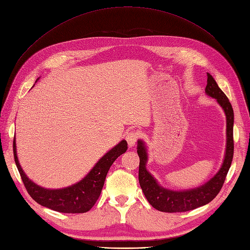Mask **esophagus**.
I'll list each match as a JSON object with an SVG mask.
<instances>
[{"mask_svg": "<svg viewBox=\"0 0 250 250\" xmlns=\"http://www.w3.org/2000/svg\"><path fill=\"white\" fill-rule=\"evenodd\" d=\"M139 139H140V133L135 130H132L126 134V141L130 147L134 146V144L138 142Z\"/></svg>", "mask_w": 250, "mask_h": 250, "instance_id": "esophagus-1", "label": "esophagus"}]
</instances>
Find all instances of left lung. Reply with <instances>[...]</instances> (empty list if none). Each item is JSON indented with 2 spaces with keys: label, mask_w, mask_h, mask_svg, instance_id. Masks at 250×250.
<instances>
[{
  "label": "left lung",
  "mask_w": 250,
  "mask_h": 250,
  "mask_svg": "<svg viewBox=\"0 0 250 250\" xmlns=\"http://www.w3.org/2000/svg\"><path fill=\"white\" fill-rule=\"evenodd\" d=\"M206 92L208 96L217 99L218 103L224 109L226 115V134H228L226 135L228 137V145H226V153L222 167L220 171L206 185L193 188V190L183 192H174L160 187L152 175L146 170L147 153L145 145L141 141L138 142V154L140 157V186L151 206L158 210L165 211V213L188 211L206 206L221 191L226 175H228V172L230 168L233 157V110L231 104L210 74H208Z\"/></svg>",
  "instance_id": "left-lung-1"
}]
</instances>
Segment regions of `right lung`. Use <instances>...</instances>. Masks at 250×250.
Masks as SVG:
<instances>
[{
    "instance_id": "add662e5",
    "label": "right lung",
    "mask_w": 250,
    "mask_h": 250,
    "mask_svg": "<svg viewBox=\"0 0 250 250\" xmlns=\"http://www.w3.org/2000/svg\"><path fill=\"white\" fill-rule=\"evenodd\" d=\"M127 142L122 141L105 154L96 164L87 175L78 184L60 190H47L32 183L21 168L16 148V138L13 140V156L20 175L27 192L41 206L60 213L82 214L92 208L101 194L105 178L110 166L117 158L126 152Z\"/></svg>"
}]
</instances>
